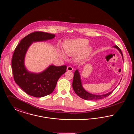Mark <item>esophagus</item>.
<instances>
[{"instance_id": "esophagus-1", "label": "esophagus", "mask_w": 134, "mask_h": 134, "mask_svg": "<svg viewBox=\"0 0 134 134\" xmlns=\"http://www.w3.org/2000/svg\"><path fill=\"white\" fill-rule=\"evenodd\" d=\"M67 70L69 71H72V70H73V68L71 66H68L67 68Z\"/></svg>"}]
</instances>
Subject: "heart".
I'll list each match as a JSON object with an SVG mask.
<instances>
[{
  "label": "heart",
  "instance_id": "1",
  "mask_svg": "<svg viewBox=\"0 0 134 134\" xmlns=\"http://www.w3.org/2000/svg\"><path fill=\"white\" fill-rule=\"evenodd\" d=\"M89 42L84 38H78L68 41L64 47L66 53L69 56H75L82 52L78 56V60H81L85 59L89 56L92 51V48L87 47Z\"/></svg>",
  "mask_w": 134,
  "mask_h": 134
}]
</instances>
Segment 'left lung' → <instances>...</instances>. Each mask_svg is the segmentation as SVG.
Instances as JSON below:
<instances>
[{"label":"left lung","instance_id":"8db88e82","mask_svg":"<svg viewBox=\"0 0 134 134\" xmlns=\"http://www.w3.org/2000/svg\"><path fill=\"white\" fill-rule=\"evenodd\" d=\"M114 47L116 48L120 52L122 56V54L121 52V50L119 47H118L117 46H115ZM123 58V57H122ZM72 87L74 91L76 93L78 96L80 97L83 98L85 100H98L100 99L103 98H105L106 97H108L110 94L112 93L114 90L109 92L107 94H103V95H95L92 94L91 93H90L89 92H87L85 89H84L82 86V83L80 79V74L78 72V70H76L74 74L73 77V80L72 82Z\"/></svg>","mask_w":134,"mask_h":134}]
</instances>
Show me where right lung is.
Listing matches in <instances>:
<instances>
[{
  "label": "right lung",
  "mask_w": 134,
  "mask_h": 134,
  "mask_svg": "<svg viewBox=\"0 0 134 134\" xmlns=\"http://www.w3.org/2000/svg\"><path fill=\"white\" fill-rule=\"evenodd\" d=\"M53 34L36 31L23 38L13 54L12 67L14 80L26 93L36 97L48 96L55 89L58 80L66 71V65L50 66L40 73L28 72L24 65L26 52L34 42L46 41L54 38Z\"/></svg>",
  "instance_id": "1"
}]
</instances>
